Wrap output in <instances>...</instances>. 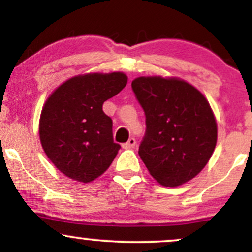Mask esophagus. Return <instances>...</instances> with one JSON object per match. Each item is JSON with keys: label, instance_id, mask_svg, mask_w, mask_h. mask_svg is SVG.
I'll use <instances>...</instances> for the list:
<instances>
[{"label": "esophagus", "instance_id": "1", "mask_svg": "<svg viewBox=\"0 0 252 252\" xmlns=\"http://www.w3.org/2000/svg\"><path fill=\"white\" fill-rule=\"evenodd\" d=\"M135 144H136V140L134 137H131V138H129L128 142L123 143L122 147L124 149H130V148H132V147H135Z\"/></svg>", "mask_w": 252, "mask_h": 252}]
</instances>
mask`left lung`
Here are the masks:
<instances>
[{"mask_svg":"<svg viewBox=\"0 0 252 252\" xmlns=\"http://www.w3.org/2000/svg\"><path fill=\"white\" fill-rule=\"evenodd\" d=\"M131 86L146 114L147 130L138 155L150 175L166 187L192 180L217 144L218 129L209 100L175 77H138Z\"/></svg>","mask_w":252,"mask_h":252,"instance_id":"1","label":"left lung"}]
</instances>
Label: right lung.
Wrapping results in <instances>:
<instances>
[{
	"instance_id": "right-lung-1",
	"label": "right lung",
	"mask_w": 252,
	"mask_h": 252,
	"mask_svg": "<svg viewBox=\"0 0 252 252\" xmlns=\"http://www.w3.org/2000/svg\"><path fill=\"white\" fill-rule=\"evenodd\" d=\"M128 83L123 72L72 77L47 98L40 115L43 152L63 175L91 182L109 168L121 146L112 138V121L103 103Z\"/></svg>"
}]
</instances>
